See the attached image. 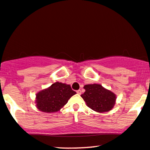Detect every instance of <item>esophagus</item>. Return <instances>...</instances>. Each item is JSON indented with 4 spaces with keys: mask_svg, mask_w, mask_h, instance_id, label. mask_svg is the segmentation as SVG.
I'll use <instances>...</instances> for the list:
<instances>
[{
    "mask_svg": "<svg viewBox=\"0 0 150 150\" xmlns=\"http://www.w3.org/2000/svg\"><path fill=\"white\" fill-rule=\"evenodd\" d=\"M77 93L78 94V95H81V90H78V91H77Z\"/></svg>",
    "mask_w": 150,
    "mask_h": 150,
    "instance_id": "esophagus-1",
    "label": "esophagus"
}]
</instances>
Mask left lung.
<instances>
[{
  "label": "left lung",
  "instance_id": "left-lung-1",
  "mask_svg": "<svg viewBox=\"0 0 150 150\" xmlns=\"http://www.w3.org/2000/svg\"><path fill=\"white\" fill-rule=\"evenodd\" d=\"M86 90L81 95L90 108L97 112L111 110L116 101V95L100 84L93 83L83 86Z\"/></svg>",
  "mask_w": 150,
  "mask_h": 150
}]
</instances>
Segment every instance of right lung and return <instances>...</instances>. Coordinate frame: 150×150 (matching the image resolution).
<instances>
[{
    "instance_id": "add662e5",
    "label": "right lung",
    "mask_w": 150,
    "mask_h": 150,
    "mask_svg": "<svg viewBox=\"0 0 150 150\" xmlns=\"http://www.w3.org/2000/svg\"><path fill=\"white\" fill-rule=\"evenodd\" d=\"M71 86L61 82H55L47 89L37 93V108L44 112H57L67 104L69 99L75 95Z\"/></svg>"
}]
</instances>
